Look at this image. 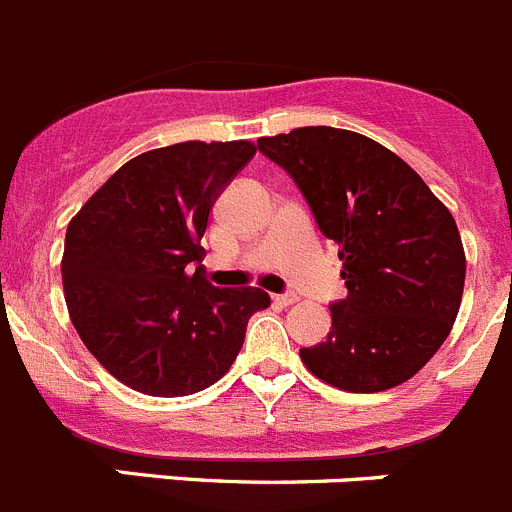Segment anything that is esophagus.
I'll return each mask as SVG.
<instances>
[{"label": "esophagus", "mask_w": 512, "mask_h": 512, "mask_svg": "<svg viewBox=\"0 0 512 512\" xmlns=\"http://www.w3.org/2000/svg\"><path fill=\"white\" fill-rule=\"evenodd\" d=\"M296 301H299V296L296 294H274V304L279 306H291L296 304Z\"/></svg>", "instance_id": "obj_1"}]
</instances>
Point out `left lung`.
Returning a JSON list of instances; mask_svg holds the SVG:
<instances>
[{
    "label": "left lung",
    "instance_id": "1",
    "mask_svg": "<svg viewBox=\"0 0 512 512\" xmlns=\"http://www.w3.org/2000/svg\"><path fill=\"white\" fill-rule=\"evenodd\" d=\"M294 178L316 226L339 246L347 299L326 342L301 349L314 377L382 392L415 377L450 334L465 286L452 213L402 158L352 130L296 128L259 138Z\"/></svg>",
    "mask_w": 512,
    "mask_h": 512
}]
</instances>
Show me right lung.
Wrapping results in <instances>:
<instances>
[{"label":"right lung","mask_w":512,"mask_h":512,"mask_svg":"<svg viewBox=\"0 0 512 512\" xmlns=\"http://www.w3.org/2000/svg\"><path fill=\"white\" fill-rule=\"evenodd\" d=\"M256 155L248 140L175 143L128 160L67 226L62 286L92 357L135 392L186 397L236 362L261 289H216L208 213ZM193 265L196 272H191Z\"/></svg>","instance_id":"right-lung-1"}]
</instances>
